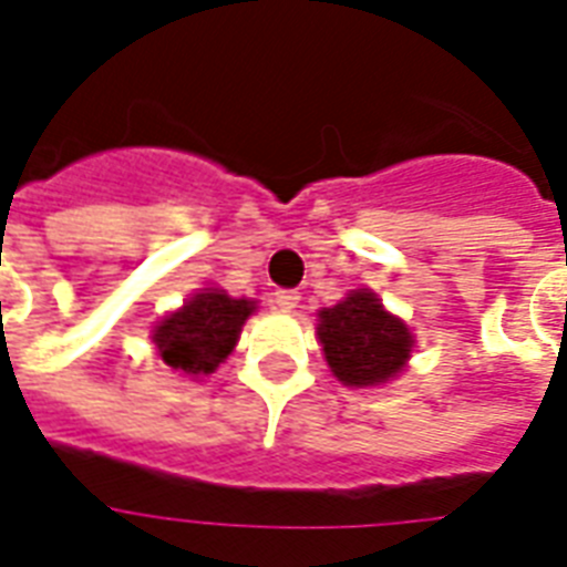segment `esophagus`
I'll list each match as a JSON object with an SVG mask.
<instances>
[{
	"mask_svg": "<svg viewBox=\"0 0 567 567\" xmlns=\"http://www.w3.org/2000/svg\"><path fill=\"white\" fill-rule=\"evenodd\" d=\"M272 303L282 309V312H291V309L300 303V295H297V291H288V288H282V291H276V295H272Z\"/></svg>",
	"mask_w": 567,
	"mask_h": 567,
	"instance_id": "34e87169",
	"label": "esophagus"
}]
</instances>
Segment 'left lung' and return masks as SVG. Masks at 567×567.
Listing matches in <instances>:
<instances>
[{"label": "left lung", "mask_w": 567, "mask_h": 567, "mask_svg": "<svg viewBox=\"0 0 567 567\" xmlns=\"http://www.w3.org/2000/svg\"><path fill=\"white\" fill-rule=\"evenodd\" d=\"M319 343L337 380L349 389H368L406 368L413 333L370 288H358L337 307L321 309Z\"/></svg>", "instance_id": "1"}]
</instances>
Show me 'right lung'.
<instances>
[{
  "instance_id": "1",
  "label": "right lung",
  "mask_w": 567,
  "mask_h": 567,
  "mask_svg": "<svg viewBox=\"0 0 567 567\" xmlns=\"http://www.w3.org/2000/svg\"><path fill=\"white\" fill-rule=\"evenodd\" d=\"M255 300L230 297L221 288H203L182 309L157 321L151 340L166 368L185 377H209L234 352Z\"/></svg>"
}]
</instances>
